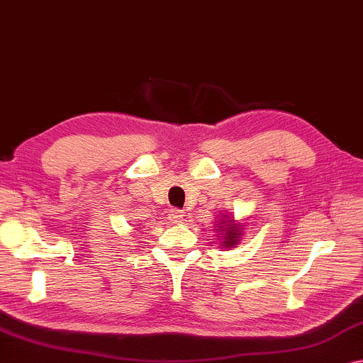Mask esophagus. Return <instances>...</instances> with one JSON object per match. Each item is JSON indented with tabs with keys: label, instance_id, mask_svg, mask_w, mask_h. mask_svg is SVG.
<instances>
[{
	"label": "esophagus",
	"instance_id": "1",
	"mask_svg": "<svg viewBox=\"0 0 363 363\" xmlns=\"http://www.w3.org/2000/svg\"><path fill=\"white\" fill-rule=\"evenodd\" d=\"M183 211L182 209H170V213H169V219L172 220V222H180L182 219H183Z\"/></svg>",
	"mask_w": 363,
	"mask_h": 363
}]
</instances>
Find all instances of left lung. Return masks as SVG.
<instances>
[{
	"label": "left lung",
	"instance_id": "obj_1",
	"mask_svg": "<svg viewBox=\"0 0 363 363\" xmlns=\"http://www.w3.org/2000/svg\"><path fill=\"white\" fill-rule=\"evenodd\" d=\"M220 223H224V226H220L219 224V230L224 228V233H220V235H224L222 238V247H228L232 248L233 245H237L240 242V237H242V225L235 224V220L233 219H222Z\"/></svg>",
	"mask_w": 363,
	"mask_h": 363
}]
</instances>
